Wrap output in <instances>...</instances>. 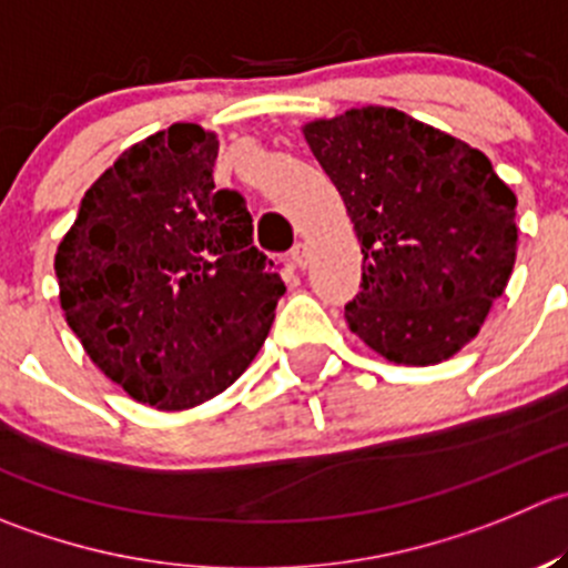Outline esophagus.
I'll return each mask as SVG.
<instances>
[{
	"label": "esophagus",
	"instance_id": "esophagus-1",
	"mask_svg": "<svg viewBox=\"0 0 568 568\" xmlns=\"http://www.w3.org/2000/svg\"><path fill=\"white\" fill-rule=\"evenodd\" d=\"M291 263H294L296 268H305L307 263H311V246L296 244L294 250H291Z\"/></svg>",
	"mask_w": 568,
	"mask_h": 568
}]
</instances>
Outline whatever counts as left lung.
Returning a JSON list of instances; mask_svg holds the SVG:
<instances>
[{"mask_svg":"<svg viewBox=\"0 0 568 568\" xmlns=\"http://www.w3.org/2000/svg\"><path fill=\"white\" fill-rule=\"evenodd\" d=\"M302 132L361 241L349 329L385 361H449L514 272L516 194L480 150L396 108H352Z\"/></svg>","mask_w":568,"mask_h":568,"instance_id":"left-lung-1","label":"left lung"}]
</instances>
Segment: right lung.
Instances as JSON below:
<instances>
[{"mask_svg":"<svg viewBox=\"0 0 568 568\" xmlns=\"http://www.w3.org/2000/svg\"><path fill=\"white\" fill-rule=\"evenodd\" d=\"M216 132L172 124L85 191L54 255L60 307L104 377L158 410L222 394L266 341L285 285L216 191Z\"/></svg>","mask_w":568,"mask_h":568,"instance_id":"1","label":"right lung"}]
</instances>
